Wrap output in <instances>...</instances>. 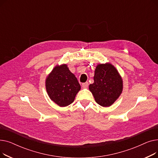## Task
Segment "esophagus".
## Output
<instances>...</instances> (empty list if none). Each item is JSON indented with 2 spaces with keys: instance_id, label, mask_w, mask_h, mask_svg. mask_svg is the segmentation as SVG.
Wrapping results in <instances>:
<instances>
[{
  "instance_id": "obj_1",
  "label": "esophagus",
  "mask_w": 158,
  "mask_h": 158,
  "mask_svg": "<svg viewBox=\"0 0 158 158\" xmlns=\"http://www.w3.org/2000/svg\"><path fill=\"white\" fill-rule=\"evenodd\" d=\"M88 82H84V83L82 84V88H87L88 86Z\"/></svg>"
}]
</instances>
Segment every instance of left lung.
Here are the masks:
<instances>
[{"instance_id": "1", "label": "left lung", "mask_w": 158, "mask_h": 158, "mask_svg": "<svg viewBox=\"0 0 158 158\" xmlns=\"http://www.w3.org/2000/svg\"><path fill=\"white\" fill-rule=\"evenodd\" d=\"M94 79L89 89L96 102L103 107L110 106L122 92V80L118 71L111 64H98Z\"/></svg>"}]
</instances>
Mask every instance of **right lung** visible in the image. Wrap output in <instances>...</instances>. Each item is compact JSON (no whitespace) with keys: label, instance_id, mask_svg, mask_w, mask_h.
<instances>
[{"label":"right lung","instance_id":"1","mask_svg":"<svg viewBox=\"0 0 158 158\" xmlns=\"http://www.w3.org/2000/svg\"><path fill=\"white\" fill-rule=\"evenodd\" d=\"M46 89L49 97L61 107L72 104L81 89L77 78L67 66H57L46 79Z\"/></svg>","mask_w":158,"mask_h":158}]
</instances>
